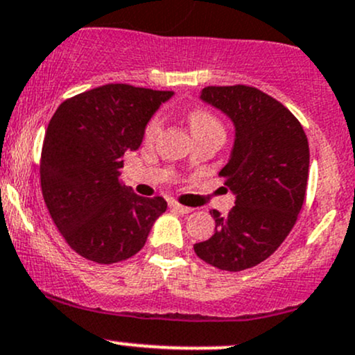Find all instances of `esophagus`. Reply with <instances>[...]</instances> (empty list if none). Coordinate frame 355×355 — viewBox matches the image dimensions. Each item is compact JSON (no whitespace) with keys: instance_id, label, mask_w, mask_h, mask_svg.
I'll list each match as a JSON object with an SVG mask.
<instances>
[{"instance_id":"obj_1","label":"esophagus","mask_w":355,"mask_h":355,"mask_svg":"<svg viewBox=\"0 0 355 355\" xmlns=\"http://www.w3.org/2000/svg\"><path fill=\"white\" fill-rule=\"evenodd\" d=\"M170 209H171V210H175V212L182 214V216H184V214H190V212H192V209H190V207H185V205L177 204V202H171V204H170Z\"/></svg>"}]
</instances>
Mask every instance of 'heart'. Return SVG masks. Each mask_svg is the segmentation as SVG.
<instances>
[{"label":"heart","mask_w":355,"mask_h":355,"mask_svg":"<svg viewBox=\"0 0 355 355\" xmlns=\"http://www.w3.org/2000/svg\"><path fill=\"white\" fill-rule=\"evenodd\" d=\"M162 123H163V121H162V118H159V116H155V118H151L150 123L146 124L145 138L146 139L157 138L159 130H162ZM189 124H190V130H192V135L207 133V131H222L220 123L217 121L216 116H212L209 111H205V109H200V107L190 111Z\"/></svg>","instance_id":"b5f03b06"}]
</instances>
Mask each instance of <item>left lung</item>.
<instances>
[{"mask_svg":"<svg viewBox=\"0 0 355 355\" xmlns=\"http://www.w3.org/2000/svg\"><path fill=\"white\" fill-rule=\"evenodd\" d=\"M198 97L234 126L220 175L236 200L227 216L210 212L216 231L193 251L217 270L243 271L270 258L293 229L305 200L309 141L298 119L258 89L210 85Z\"/></svg>","mask_w":355,"mask_h":355,"instance_id":"obj_1","label":"left lung"}]
</instances>
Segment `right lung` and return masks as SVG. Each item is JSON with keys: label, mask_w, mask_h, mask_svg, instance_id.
Masks as SVG:
<instances>
[{"label": "right lung", "mask_w": 355, "mask_h": 355, "mask_svg": "<svg viewBox=\"0 0 355 355\" xmlns=\"http://www.w3.org/2000/svg\"><path fill=\"white\" fill-rule=\"evenodd\" d=\"M171 91L107 84L62 103L42 148L40 180L46 209L67 244L99 264L124 261L145 246L166 210L162 197H139L121 185L128 150Z\"/></svg>", "instance_id": "add662e5"}]
</instances>
